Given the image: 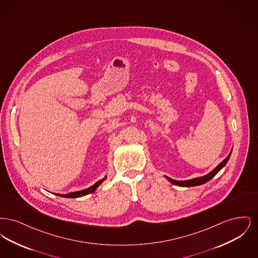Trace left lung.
Listing matches in <instances>:
<instances>
[{
	"label": "left lung",
	"instance_id": "8db88e82",
	"mask_svg": "<svg viewBox=\"0 0 258 258\" xmlns=\"http://www.w3.org/2000/svg\"><path fill=\"white\" fill-rule=\"evenodd\" d=\"M231 153H232V150L230 151V153L228 154V156H227L224 160H222L219 165H217V167H215L212 171L209 172L208 174H206V175H204V176L197 177V178L189 179V180H184V181L174 180V179H171V178H169V177H167V176H164V177H165L171 184H175V185H179V186H196V185H200V184H205V183H207L208 181H210L213 177H215V176L217 175V173L225 166V164L227 163V161H228L230 156H231Z\"/></svg>",
	"mask_w": 258,
	"mask_h": 258
}]
</instances>
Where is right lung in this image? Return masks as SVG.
Returning <instances> with one entry per match:
<instances>
[{"label":"right lung","mask_w":258,"mask_h":258,"mask_svg":"<svg viewBox=\"0 0 258 258\" xmlns=\"http://www.w3.org/2000/svg\"><path fill=\"white\" fill-rule=\"evenodd\" d=\"M106 178H107V176L105 175L104 178H102L101 180L98 181L96 184H94L93 185L87 187L85 189L78 190V191H74V192H70V194H68V195H59V194H57L56 196L61 197H66V198H77V197H84V196H87V195H90V194L95 192L96 189L98 188V185H100V184H102V183L106 180Z\"/></svg>","instance_id":"obj_1"}]
</instances>
